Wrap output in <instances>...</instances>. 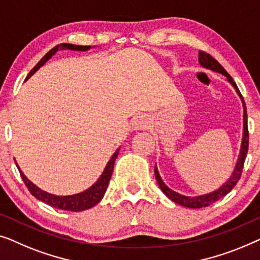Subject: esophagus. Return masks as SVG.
<instances>
[{
	"instance_id": "obj_1",
	"label": "esophagus",
	"mask_w": 260,
	"mask_h": 260,
	"mask_svg": "<svg viewBox=\"0 0 260 260\" xmlns=\"http://www.w3.org/2000/svg\"><path fill=\"white\" fill-rule=\"evenodd\" d=\"M133 127L135 129H145L148 127V121L146 118H138L133 123Z\"/></svg>"
}]
</instances>
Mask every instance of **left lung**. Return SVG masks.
Returning <instances> with one entry per match:
<instances>
[{"label":"left lung","mask_w":260,"mask_h":260,"mask_svg":"<svg viewBox=\"0 0 260 260\" xmlns=\"http://www.w3.org/2000/svg\"><path fill=\"white\" fill-rule=\"evenodd\" d=\"M199 63L204 66L205 68H210L212 71L220 73V74L225 75L228 78V81L231 83V85L235 87L237 93L243 101V106H244V137H243V142H241V149H240V155L238 159V162H237L235 172H233L232 177L229 179L228 182L221 186L220 188L217 189V191L210 193V194H205V196H199V197H186V196H181L179 193L172 191L171 188H168L167 186L164 184V181L160 178L159 172L156 170V167L154 168V173H155V178L156 181H158L159 187L161 188V191L165 193V194L170 198L171 200H173L174 203L180 204L181 206L185 207H189V208H200V207H206L210 206L211 204H213L219 200L222 197H225L228 193L231 191V189L235 187L237 182L239 181V179L241 177V172H243L244 168V162H245V158H246L247 151H248V128H247V111H246V106H245V101L243 95L240 94L238 87H237L236 82L233 81V79L231 78V75L229 74L228 72L225 71L224 67L219 63V62L215 60L213 56H211L210 54L206 52H203L200 50L199 52Z\"/></svg>","instance_id":"8db88e82"}]
</instances>
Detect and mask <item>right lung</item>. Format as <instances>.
I'll list each match as a JSON object with an SVG mask.
<instances>
[{
	"label": "right lung",
	"mask_w": 260,
	"mask_h": 260,
	"mask_svg": "<svg viewBox=\"0 0 260 260\" xmlns=\"http://www.w3.org/2000/svg\"><path fill=\"white\" fill-rule=\"evenodd\" d=\"M58 48H67L71 50H88L90 48V46H75V45H71V43H62V45L54 47V48L52 50H49V52L47 53L46 55L41 58V60H40L39 63L31 69L30 73H29V75L27 76V79L30 78V76L34 74V73L38 71L41 66L45 64V62L48 61L49 58L57 52ZM118 153H119V149L114 153V154H113L111 160H109L107 164V166H106L105 171L102 172L101 177L99 178V180L95 182L92 187L86 189L85 192L78 193V194H74V196L60 197V196H54V194H50V193L42 191V189H40L38 186H35L34 184H32L31 181H29L28 179L25 178V175L22 173L20 170L19 171H20L21 178H22V180H23L24 185L27 186L29 192H30L36 199L41 200V202L46 203L47 205H49V206L60 208V210L80 212V211L88 210V208L95 206V205H96L102 199L106 189H107L109 179H111V175H112L113 168H114V162H115L116 156H118Z\"/></svg>",
	"instance_id": "obj_1"
}]
</instances>
